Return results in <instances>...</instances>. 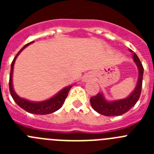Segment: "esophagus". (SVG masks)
Listing matches in <instances>:
<instances>
[{
	"instance_id": "34e87169",
	"label": "esophagus",
	"mask_w": 154,
	"mask_h": 154,
	"mask_svg": "<svg viewBox=\"0 0 154 154\" xmlns=\"http://www.w3.org/2000/svg\"><path fill=\"white\" fill-rule=\"evenodd\" d=\"M85 79H86V78H85Z\"/></svg>"
}]
</instances>
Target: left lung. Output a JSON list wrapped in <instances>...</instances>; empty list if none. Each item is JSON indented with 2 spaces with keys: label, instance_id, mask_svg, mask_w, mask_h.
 I'll return each mask as SVG.
<instances>
[{
  "label": "left lung",
  "instance_id": "obj_1",
  "mask_svg": "<svg viewBox=\"0 0 154 154\" xmlns=\"http://www.w3.org/2000/svg\"><path fill=\"white\" fill-rule=\"evenodd\" d=\"M133 52L132 50H130ZM133 58L134 62L137 65L139 71L138 81L134 90L131 92L128 97L123 99L115 100V101H107L105 99L103 93H99L95 96H92L90 99V103L94 110L99 112V114L106 116H121L126 113L138 101L140 96L141 89H142L143 75V67L138 56L133 53Z\"/></svg>",
  "mask_w": 154,
  "mask_h": 154
}]
</instances>
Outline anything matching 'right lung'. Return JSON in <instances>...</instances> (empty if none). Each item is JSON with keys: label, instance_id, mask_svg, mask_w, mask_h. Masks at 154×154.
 Listing matches in <instances>:
<instances>
[{"label": "right lung", "instance_id": "right-lung-1", "mask_svg": "<svg viewBox=\"0 0 154 154\" xmlns=\"http://www.w3.org/2000/svg\"><path fill=\"white\" fill-rule=\"evenodd\" d=\"M34 42H31L28 44L25 45L24 47L21 48L19 52L16 55L15 58H14L13 62L11 63V73H10V79H9V89H10L11 95L12 98L14 100L16 103L19 106L27 111L28 112L33 114H37V115H46V114H50L52 112H55L58 109L61 108L65 102V99L67 98L68 94H69V90L72 88V85H69L68 87H65L63 89L60 91L59 92L54 96L53 97L50 98L49 99L45 100L42 102H31L29 100H27L25 99L21 98L16 94L13 88V84H12V75H13V70H14V65L15 62L16 58L18 56V55L21 53L24 48L29 45L30 44L33 43Z\"/></svg>", "mask_w": 154, "mask_h": 154}]
</instances>
